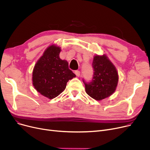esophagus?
Wrapping results in <instances>:
<instances>
[{
	"instance_id": "obj_1",
	"label": "esophagus",
	"mask_w": 150,
	"mask_h": 150,
	"mask_svg": "<svg viewBox=\"0 0 150 150\" xmlns=\"http://www.w3.org/2000/svg\"><path fill=\"white\" fill-rule=\"evenodd\" d=\"M75 74L77 76H79L80 75V72L79 70H75Z\"/></svg>"
}]
</instances>
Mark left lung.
Returning a JSON list of instances; mask_svg holds the SVG:
<instances>
[{
	"label": "left lung",
	"instance_id": "1",
	"mask_svg": "<svg viewBox=\"0 0 150 150\" xmlns=\"http://www.w3.org/2000/svg\"><path fill=\"white\" fill-rule=\"evenodd\" d=\"M93 75L90 82L83 80L86 92L98 101L105 99L115 92L119 81L116 68L105 54L96 55L92 62Z\"/></svg>",
	"mask_w": 150,
	"mask_h": 150
}]
</instances>
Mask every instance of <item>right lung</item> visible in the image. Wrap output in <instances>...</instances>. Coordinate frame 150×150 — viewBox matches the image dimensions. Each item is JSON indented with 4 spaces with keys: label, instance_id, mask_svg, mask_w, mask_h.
<instances>
[{
    "label": "right lung",
    "instance_id": "add662e5",
    "mask_svg": "<svg viewBox=\"0 0 150 150\" xmlns=\"http://www.w3.org/2000/svg\"><path fill=\"white\" fill-rule=\"evenodd\" d=\"M59 47L52 45L36 63L33 71V84L43 96L52 99L66 88L67 83L76 75L69 68L67 61L59 58Z\"/></svg>",
    "mask_w": 150,
    "mask_h": 150
}]
</instances>
